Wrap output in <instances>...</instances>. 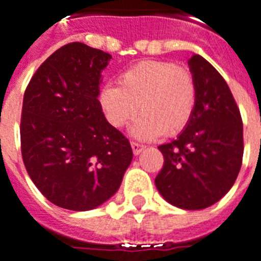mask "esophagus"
Masks as SVG:
<instances>
[{
	"label": "esophagus",
	"mask_w": 261,
	"mask_h": 261,
	"mask_svg": "<svg viewBox=\"0 0 261 261\" xmlns=\"http://www.w3.org/2000/svg\"><path fill=\"white\" fill-rule=\"evenodd\" d=\"M130 146H132L133 154H135V155H139V154H140V152L144 150V146H143V144H139V143H136V142L130 143Z\"/></svg>",
	"instance_id": "1"
}]
</instances>
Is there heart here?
<instances>
[{"label": "heart", "mask_w": 261, "mask_h": 261, "mask_svg": "<svg viewBox=\"0 0 261 261\" xmlns=\"http://www.w3.org/2000/svg\"><path fill=\"white\" fill-rule=\"evenodd\" d=\"M118 84L103 86L99 101L106 119L114 128L126 125L139 109L142 117L132 126L135 138H173L193 118L197 84L189 68L166 60H146L125 70Z\"/></svg>", "instance_id": "obj_1"}]
</instances>
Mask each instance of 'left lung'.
I'll return each instance as SVG.
<instances>
[{"mask_svg": "<svg viewBox=\"0 0 261 261\" xmlns=\"http://www.w3.org/2000/svg\"><path fill=\"white\" fill-rule=\"evenodd\" d=\"M189 66L197 84L195 111L176 140L158 147L164 168L155 186L172 205L198 211L216 203L235 183L244 155V126L220 72L199 55Z\"/></svg>", "mask_w": 261, "mask_h": 261, "instance_id": "obj_1", "label": "left lung"}]
</instances>
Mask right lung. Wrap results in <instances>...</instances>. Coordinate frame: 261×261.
I'll return each instance as SVG.
<instances>
[{
	"label": "right lung",
	"instance_id": "add662e5",
	"mask_svg": "<svg viewBox=\"0 0 261 261\" xmlns=\"http://www.w3.org/2000/svg\"><path fill=\"white\" fill-rule=\"evenodd\" d=\"M111 55L71 42L35 71L24 92L21 156L48 201L84 212L117 193L133 158L129 140L106 119L101 72Z\"/></svg>",
	"mask_w": 261,
	"mask_h": 261
}]
</instances>
